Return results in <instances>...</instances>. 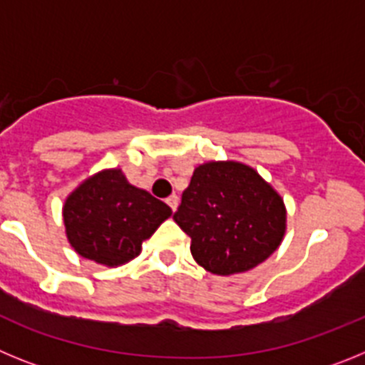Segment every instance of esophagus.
<instances>
[{
	"label": "esophagus",
	"mask_w": 365,
	"mask_h": 365,
	"mask_svg": "<svg viewBox=\"0 0 365 365\" xmlns=\"http://www.w3.org/2000/svg\"><path fill=\"white\" fill-rule=\"evenodd\" d=\"M166 202H168V206H170V208L175 212L177 206H179V197H177V195H170V197L166 199Z\"/></svg>",
	"instance_id": "esophagus-1"
}]
</instances>
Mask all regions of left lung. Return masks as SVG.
I'll return each mask as SVG.
<instances>
[{
    "instance_id": "left-lung-1",
    "label": "left lung",
    "mask_w": 365,
    "mask_h": 365,
    "mask_svg": "<svg viewBox=\"0 0 365 365\" xmlns=\"http://www.w3.org/2000/svg\"><path fill=\"white\" fill-rule=\"evenodd\" d=\"M173 219L192 240L193 259L230 276L254 269L279 247L287 210L254 168L219 160L195 168Z\"/></svg>"
}]
</instances>
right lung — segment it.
Instances as JSON below:
<instances>
[{"instance_id": "1", "label": "right lung", "mask_w": 365, "mask_h": 365, "mask_svg": "<svg viewBox=\"0 0 365 365\" xmlns=\"http://www.w3.org/2000/svg\"><path fill=\"white\" fill-rule=\"evenodd\" d=\"M172 215L166 202L130 185L120 170L89 177L63 205L71 247L106 267L124 265L140 254L143 241Z\"/></svg>"}]
</instances>
